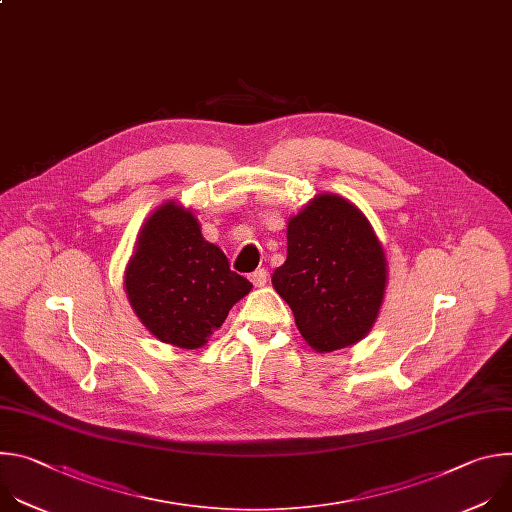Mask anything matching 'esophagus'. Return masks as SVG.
<instances>
[{
    "label": "esophagus",
    "mask_w": 512,
    "mask_h": 512,
    "mask_svg": "<svg viewBox=\"0 0 512 512\" xmlns=\"http://www.w3.org/2000/svg\"><path fill=\"white\" fill-rule=\"evenodd\" d=\"M267 279H269L267 269H257V271L251 275V281L255 283V287H263V285L267 283Z\"/></svg>",
    "instance_id": "esophagus-1"
}]
</instances>
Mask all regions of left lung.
<instances>
[{
    "label": "left lung",
    "mask_w": 512,
    "mask_h": 512,
    "mask_svg": "<svg viewBox=\"0 0 512 512\" xmlns=\"http://www.w3.org/2000/svg\"><path fill=\"white\" fill-rule=\"evenodd\" d=\"M271 283L316 352L367 336L387 289V257L364 212L344 196L316 194L287 221V259Z\"/></svg>",
    "instance_id": "8db88e82"
}]
</instances>
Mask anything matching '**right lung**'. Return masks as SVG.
<instances>
[{
    "instance_id": "add662e5",
    "label": "right lung",
    "mask_w": 512,
    "mask_h": 512,
    "mask_svg": "<svg viewBox=\"0 0 512 512\" xmlns=\"http://www.w3.org/2000/svg\"><path fill=\"white\" fill-rule=\"evenodd\" d=\"M123 287L145 330L192 350L223 326L253 283L231 271L221 247L202 237L192 208L168 200L139 229Z\"/></svg>"
}]
</instances>
